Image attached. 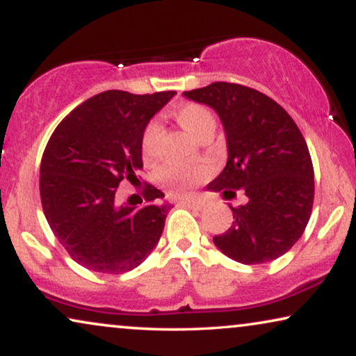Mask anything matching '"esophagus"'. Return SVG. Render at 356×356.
I'll list each match as a JSON object with an SVG mask.
<instances>
[{"label": "esophagus", "instance_id": "esophagus-1", "mask_svg": "<svg viewBox=\"0 0 356 356\" xmlns=\"http://www.w3.org/2000/svg\"><path fill=\"white\" fill-rule=\"evenodd\" d=\"M179 204L188 209H202L206 206V201L204 199H183V201H179Z\"/></svg>", "mask_w": 356, "mask_h": 356}]
</instances>
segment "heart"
Returning <instances> with one entry per match:
<instances>
[{
    "mask_svg": "<svg viewBox=\"0 0 356 356\" xmlns=\"http://www.w3.org/2000/svg\"><path fill=\"white\" fill-rule=\"evenodd\" d=\"M173 118L183 126L188 133H191L197 140L212 136L217 128V118L211 108L201 104H183L172 111ZM162 138V126L159 121H150L145 126L143 133V154L145 160H154L157 155L159 143ZM207 170L202 163L188 165V167H179V165H163L159 170L157 178L162 186L168 189L170 193L183 196L197 186L206 177Z\"/></svg>",
    "mask_w": 356,
    "mask_h": 356,
    "instance_id": "1",
    "label": "heart"
}]
</instances>
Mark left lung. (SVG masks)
Instances as JSON below:
<instances>
[{"label":"left lung","instance_id":"obj_1","mask_svg":"<svg viewBox=\"0 0 356 356\" xmlns=\"http://www.w3.org/2000/svg\"><path fill=\"white\" fill-rule=\"evenodd\" d=\"M212 106L227 136L228 160L209 189L245 204L232 207L233 223L213 236L223 254L241 264L284 256L308 225L314 201V170L306 140L291 116L262 92L212 82L183 92Z\"/></svg>","mask_w":356,"mask_h":356}]
</instances>
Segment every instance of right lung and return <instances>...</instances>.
<instances>
[{
  "mask_svg": "<svg viewBox=\"0 0 356 356\" xmlns=\"http://www.w3.org/2000/svg\"><path fill=\"white\" fill-rule=\"evenodd\" d=\"M175 90H106L76 106L53 131L40 163V199L53 235L77 264L104 274L138 267L162 236L170 204L144 183L139 206L116 201L143 168V133Z\"/></svg>",
  "mask_w": 356,
  "mask_h": 356,
  "instance_id": "obj_1",
  "label": "right lung"
}]
</instances>
